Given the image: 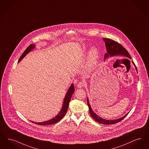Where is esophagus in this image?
I'll use <instances>...</instances> for the list:
<instances>
[{"label":"esophagus","instance_id":"esophagus-1","mask_svg":"<svg viewBox=\"0 0 149 149\" xmlns=\"http://www.w3.org/2000/svg\"><path fill=\"white\" fill-rule=\"evenodd\" d=\"M84 83L82 81H80L77 84V87L78 88H82L84 86Z\"/></svg>","mask_w":149,"mask_h":149}]
</instances>
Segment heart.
<instances>
[{
	"label": "heart",
	"instance_id": "1",
	"mask_svg": "<svg viewBox=\"0 0 149 149\" xmlns=\"http://www.w3.org/2000/svg\"><path fill=\"white\" fill-rule=\"evenodd\" d=\"M97 57H98V51L97 49H92L90 53V56H89L90 63H94L96 61Z\"/></svg>",
	"mask_w": 149,
	"mask_h": 149
}]
</instances>
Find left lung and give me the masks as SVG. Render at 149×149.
I'll list each match as a JSON object with an SVG mask.
<instances>
[{"label":"left lung","instance_id":"8db88e82","mask_svg":"<svg viewBox=\"0 0 149 149\" xmlns=\"http://www.w3.org/2000/svg\"><path fill=\"white\" fill-rule=\"evenodd\" d=\"M103 39L105 43L106 48L107 49V53H105L104 58L108 57L109 56L111 57V56H115V55H123L124 56L129 57L130 59L131 58L129 52H127V51L121 44H120L119 43L117 42L112 39H108V38H103ZM133 63L135 65L134 62H133ZM135 67H136V70L137 71L136 66H135ZM87 105L89 107V111H90V115L96 121H97L99 123H102L104 125H111V124L117 123L121 121V120H123V118L128 115V113H127L125 116H124L121 118H120L118 119H117V120H107L103 119L101 117L98 116L93 111V110H92V109H91V106L89 104L88 98H87Z\"/></svg>","mask_w":149,"mask_h":149}]
</instances>
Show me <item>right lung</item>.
Segmentation results:
<instances>
[{
	"label": "right lung",
	"mask_w": 149,
	"mask_h": 149,
	"mask_svg": "<svg viewBox=\"0 0 149 149\" xmlns=\"http://www.w3.org/2000/svg\"><path fill=\"white\" fill-rule=\"evenodd\" d=\"M34 46L35 45H30L26 48V49L24 51V52H23V54L21 55L18 61V62H19L23 58V57H25V56L27 53H28L32 49H33ZM74 92V87L73 84H72L65 95L62 109L59 112L58 115L55 117L53 118L51 120H49L48 121H45V122H42V123H34L32 121V122L33 123H36L37 125H52L53 123H58V121H59L64 117L65 114L66 113L67 110H68V108L69 102L71 99L72 95L73 94Z\"/></svg>",
	"instance_id": "add662e5"
}]
</instances>
